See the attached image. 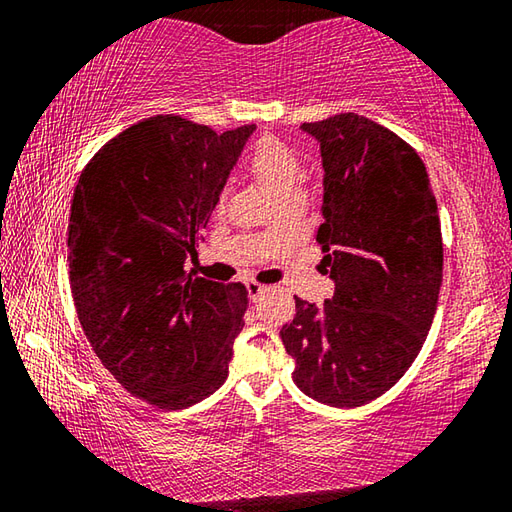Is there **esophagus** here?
Here are the masks:
<instances>
[{
    "instance_id": "34e87169",
    "label": "esophagus",
    "mask_w": 512,
    "mask_h": 512,
    "mask_svg": "<svg viewBox=\"0 0 512 512\" xmlns=\"http://www.w3.org/2000/svg\"><path fill=\"white\" fill-rule=\"evenodd\" d=\"M246 287H248V293H250V298H253V300H257V298L262 296V293L268 289L266 284H262V282H255V280H250V282L246 284Z\"/></svg>"
}]
</instances>
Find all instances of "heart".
I'll return each instance as SVG.
<instances>
[{"label":"heart","instance_id":"obj_1","mask_svg":"<svg viewBox=\"0 0 512 512\" xmlns=\"http://www.w3.org/2000/svg\"><path fill=\"white\" fill-rule=\"evenodd\" d=\"M246 167L250 176L275 198L280 207L302 201L305 164H302V158L291 146L275 140V137H262L250 149Z\"/></svg>","mask_w":512,"mask_h":512}]
</instances>
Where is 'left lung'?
Returning a JSON list of instances; mask_svg holds the SVG:
<instances>
[{"mask_svg": "<svg viewBox=\"0 0 512 512\" xmlns=\"http://www.w3.org/2000/svg\"><path fill=\"white\" fill-rule=\"evenodd\" d=\"M300 128L323 158L316 241L334 296L296 298L280 336L302 393L354 409L393 388L427 339L443 284L438 205L420 155L377 121L341 112Z\"/></svg>", "mask_w": 512, "mask_h": 512, "instance_id": "1", "label": "left lung"}]
</instances>
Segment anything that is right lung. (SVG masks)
Wrapping results in <instances>:
<instances>
[{
  "mask_svg": "<svg viewBox=\"0 0 512 512\" xmlns=\"http://www.w3.org/2000/svg\"><path fill=\"white\" fill-rule=\"evenodd\" d=\"M253 131L142 119L94 153L74 189L76 314L110 375L158 409H187L228 377L248 291L194 277L185 262Z\"/></svg>",
  "mask_w": 512,
  "mask_h": 512,
  "instance_id": "add662e5",
  "label": "right lung"
}]
</instances>
